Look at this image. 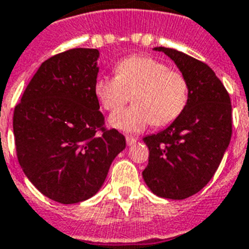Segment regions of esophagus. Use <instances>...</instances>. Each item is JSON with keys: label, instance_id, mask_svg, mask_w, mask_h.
Returning a JSON list of instances; mask_svg holds the SVG:
<instances>
[{"label": "esophagus", "instance_id": "34e87169", "mask_svg": "<svg viewBox=\"0 0 249 249\" xmlns=\"http://www.w3.org/2000/svg\"><path fill=\"white\" fill-rule=\"evenodd\" d=\"M135 142H137V138H134V137H126V144L128 145H133Z\"/></svg>", "mask_w": 249, "mask_h": 249}]
</instances>
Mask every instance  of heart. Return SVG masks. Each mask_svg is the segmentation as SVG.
Wrapping results in <instances>:
<instances>
[{
	"label": "heart",
	"mask_w": 249,
	"mask_h": 249,
	"mask_svg": "<svg viewBox=\"0 0 249 249\" xmlns=\"http://www.w3.org/2000/svg\"><path fill=\"white\" fill-rule=\"evenodd\" d=\"M133 93V106L110 116L112 128L138 133L153 123L163 126L177 120L188 102V83L183 74L169 70L149 56H131L115 66V76H100L94 96L106 111H116Z\"/></svg>",
	"instance_id": "heart-1"
}]
</instances>
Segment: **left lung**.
Instances as JSON below:
<instances>
[{"label":"left lung","instance_id":"obj_1","mask_svg":"<svg viewBox=\"0 0 249 249\" xmlns=\"http://www.w3.org/2000/svg\"><path fill=\"white\" fill-rule=\"evenodd\" d=\"M175 62L187 79L188 102L180 116L143 142L149 149L142 173L153 195L185 199L207 185L231 138V102L209 65L184 52L155 47Z\"/></svg>","mask_w":249,"mask_h":249}]
</instances>
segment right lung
Wrapping results in <instances>:
<instances>
[{
    "mask_svg": "<svg viewBox=\"0 0 249 249\" xmlns=\"http://www.w3.org/2000/svg\"><path fill=\"white\" fill-rule=\"evenodd\" d=\"M100 51L72 48L39 66L14 111L21 169L52 201L71 205L93 197L125 137L104 128L94 96Z\"/></svg>",
    "mask_w": 249,
    "mask_h": 249,
    "instance_id": "obj_1",
    "label": "right lung"
}]
</instances>
